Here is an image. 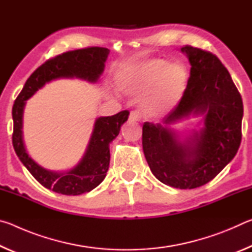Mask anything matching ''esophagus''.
<instances>
[{"instance_id":"esophagus-1","label":"esophagus","mask_w":252,"mask_h":252,"mask_svg":"<svg viewBox=\"0 0 252 252\" xmlns=\"http://www.w3.org/2000/svg\"><path fill=\"white\" fill-rule=\"evenodd\" d=\"M129 119L131 121H140L141 117H140V113L138 112V111H132V112L130 113Z\"/></svg>"}]
</instances>
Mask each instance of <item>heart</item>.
Here are the masks:
<instances>
[{
	"label": "heart",
	"instance_id": "b5f03b06",
	"mask_svg": "<svg viewBox=\"0 0 252 252\" xmlns=\"http://www.w3.org/2000/svg\"><path fill=\"white\" fill-rule=\"evenodd\" d=\"M189 83V71L181 61L151 59L131 65L116 75L119 91L138 96L149 117H161L180 103Z\"/></svg>",
	"mask_w": 252,
	"mask_h": 252
}]
</instances>
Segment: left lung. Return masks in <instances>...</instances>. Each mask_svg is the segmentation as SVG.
<instances>
[{
    "label": "left lung",
    "mask_w": 252,
    "mask_h": 252,
    "mask_svg": "<svg viewBox=\"0 0 252 252\" xmlns=\"http://www.w3.org/2000/svg\"><path fill=\"white\" fill-rule=\"evenodd\" d=\"M181 52L191 64L185 95L160 123H143L142 147L158 180L178 189H194L211 181L237 155L244 105L215 54L190 45ZM191 116L203 117L199 130L183 136L173 129Z\"/></svg>",
    "instance_id": "left-lung-1"
}]
</instances>
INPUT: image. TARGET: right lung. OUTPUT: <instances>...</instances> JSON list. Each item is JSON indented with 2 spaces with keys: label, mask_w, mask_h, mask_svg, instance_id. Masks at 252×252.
<instances>
[{
  "label": "right lung",
  "mask_w": 252,
  "mask_h": 252,
  "mask_svg": "<svg viewBox=\"0 0 252 252\" xmlns=\"http://www.w3.org/2000/svg\"><path fill=\"white\" fill-rule=\"evenodd\" d=\"M110 50L105 48L70 51L43 63L27 80L16 97L12 118V142L16 156L30 173L46 189L65 195L90 192L104 180L110 164V143L117 138L121 126L127 120L129 111H121L111 117L97 118L83 157L67 171H52L37 164L25 149L23 140V114L27 101L46 83L58 79H81L95 83L103 73Z\"/></svg>",
  "instance_id": "add662e5"
}]
</instances>
